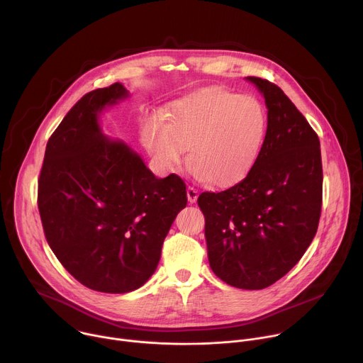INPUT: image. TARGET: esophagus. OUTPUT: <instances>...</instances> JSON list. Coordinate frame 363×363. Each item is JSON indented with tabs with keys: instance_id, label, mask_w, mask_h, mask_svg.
I'll use <instances>...</instances> for the list:
<instances>
[{
	"instance_id": "esophagus-1",
	"label": "esophagus",
	"mask_w": 363,
	"mask_h": 363,
	"mask_svg": "<svg viewBox=\"0 0 363 363\" xmlns=\"http://www.w3.org/2000/svg\"><path fill=\"white\" fill-rule=\"evenodd\" d=\"M186 195H188V202L194 203L196 201V198H198V191L194 186H188Z\"/></svg>"
}]
</instances>
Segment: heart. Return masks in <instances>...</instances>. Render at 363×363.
<instances>
[{"label": "heart", "instance_id": "heart-1", "mask_svg": "<svg viewBox=\"0 0 363 363\" xmlns=\"http://www.w3.org/2000/svg\"><path fill=\"white\" fill-rule=\"evenodd\" d=\"M267 132L262 103L224 87H208L174 103L168 121L155 116L142 129L150 157L165 169L184 161L216 188L242 181L260 157Z\"/></svg>", "mask_w": 363, "mask_h": 363}]
</instances>
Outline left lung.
<instances>
[{
	"mask_svg": "<svg viewBox=\"0 0 363 363\" xmlns=\"http://www.w3.org/2000/svg\"><path fill=\"white\" fill-rule=\"evenodd\" d=\"M264 94L267 132L250 174L202 192L208 260L230 286L260 290L286 276L316 235L323 192L318 133L274 83L247 77Z\"/></svg>",
	"mask_w": 363,
	"mask_h": 363,
	"instance_id": "left-lung-1",
	"label": "left lung"
}]
</instances>
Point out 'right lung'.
Instances as JSON below:
<instances>
[{
  "instance_id": "1",
  "label": "right lung",
  "mask_w": 363,
  "mask_h": 363,
  "mask_svg": "<svg viewBox=\"0 0 363 363\" xmlns=\"http://www.w3.org/2000/svg\"><path fill=\"white\" fill-rule=\"evenodd\" d=\"M126 96L121 83L86 93L50 136L38 178L50 248L77 281L103 293L147 281L188 201L181 177L157 178L123 142L101 135L97 115Z\"/></svg>"
}]
</instances>
